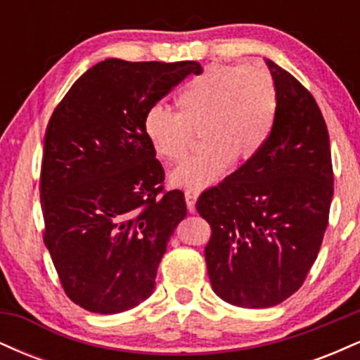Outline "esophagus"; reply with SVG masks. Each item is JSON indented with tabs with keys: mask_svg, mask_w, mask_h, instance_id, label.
Returning <instances> with one entry per match:
<instances>
[{
	"mask_svg": "<svg viewBox=\"0 0 360 360\" xmlns=\"http://www.w3.org/2000/svg\"><path fill=\"white\" fill-rule=\"evenodd\" d=\"M184 200H186V206H188V212L194 213L196 210V200H198V191L196 189H186L184 191Z\"/></svg>",
	"mask_w": 360,
	"mask_h": 360,
	"instance_id": "1",
	"label": "esophagus"
}]
</instances>
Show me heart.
I'll use <instances>...</instances> for the list:
<instances>
[{"label":"heart","mask_w":360,"mask_h":360,"mask_svg":"<svg viewBox=\"0 0 360 360\" xmlns=\"http://www.w3.org/2000/svg\"><path fill=\"white\" fill-rule=\"evenodd\" d=\"M278 115V86L266 68L212 65L194 76L174 98V117L152 108L143 134L155 157L176 164L200 135L203 152L189 157L171 174V183L201 189L217 183L230 164L245 166L269 140Z\"/></svg>","instance_id":"1"}]
</instances>
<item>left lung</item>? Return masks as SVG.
<instances>
[{"instance_id":"left-lung-1","label":"left lung","mask_w":360,"mask_h":360,"mask_svg":"<svg viewBox=\"0 0 360 360\" xmlns=\"http://www.w3.org/2000/svg\"><path fill=\"white\" fill-rule=\"evenodd\" d=\"M267 65L278 115L266 147L196 201L212 226L205 259L213 291L242 308L276 307L303 286L333 196L328 130L315 98L278 64Z\"/></svg>"}]
</instances>
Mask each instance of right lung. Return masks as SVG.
I'll return each instance as SVG.
<instances>
[{"label": "right lung", "instance_id": "right-lung-1", "mask_svg": "<svg viewBox=\"0 0 360 360\" xmlns=\"http://www.w3.org/2000/svg\"><path fill=\"white\" fill-rule=\"evenodd\" d=\"M198 62L93 65L56 106L44 137V242L68 298L101 315L152 295L184 194L164 189V169L143 134L147 111Z\"/></svg>", "mask_w": 360, "mask_h": 360}]
</instances>
